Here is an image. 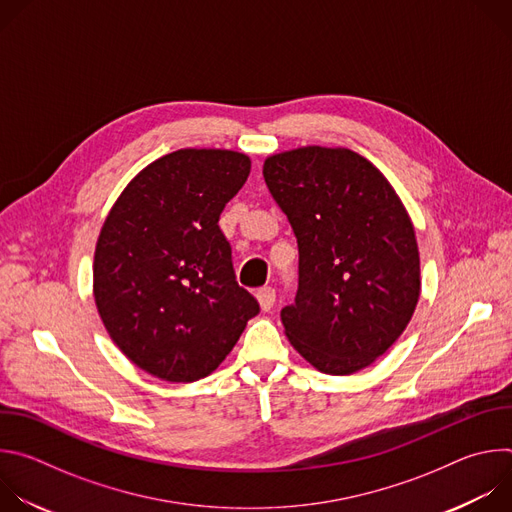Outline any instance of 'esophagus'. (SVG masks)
<instances>
[{
  "mask_svg": "<svg viewBox=\"0 0 512 512\" xmlns=\"http://www.w3.org/2000/svg\"><path fill=\"white\" fill-rule=\"evenodd\" d=\"M257 300H259L261 310H263V312H269V310L273 308V304H275V289H273V287H269V285L259 287V291H257Z\"/></svg>",
  "mask_w": 512,
  "mask_h": 512,
  "instance_id": "obj_1",
  "label": "esophagus"
}]
</instances>
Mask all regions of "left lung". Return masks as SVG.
<instances>
[{
	"label": "left lung",
	"mask_w": 512,
	"mask_h": 512,
	"mask_svg": "<svg viewBox=\"0 0 512 512\" xmlns=\"http://www.w3.org/2000/svg\"><path fill=\"white\" fill-rule=\"evenodd\" d=\"M265 184L298 239V294L281 310L294 348L326 375L385 354L419 300V251L387 178L344 148L308 145L263 164Z\"/></svg>",
	"instance_id": "obj_1"
}]
</instances>
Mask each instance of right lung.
Segmentation results:
<instances>
[{"instance_id": "1", "label": "right lung", "mask_w": 512, "mask_h": 512, "mask_svg": "<svg viewBox=\"0 0 512 512\" xmlns=\"http://www.w3.org/2000/svg\"><path fill=\"white\" fill-rule=\"evenodd\" d=\"M251 172L245 154L178 150L143 168L101 229L93 291L119 350L170 383L208 377L259 314L218 218Z\"/></svg>"}]
</instances>
